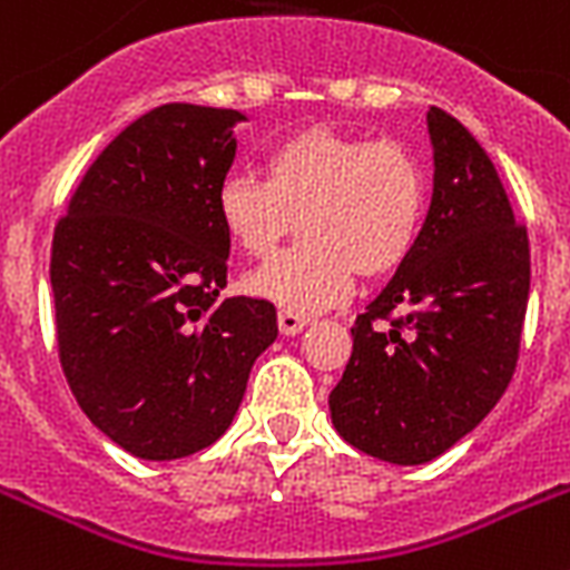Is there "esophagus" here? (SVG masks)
Segmentation results:
<instances>
[{"instance_id": "34e87169", "label": "esophagus", "mask_w": 570, "mask_h": 570, "mask_svg": "<svg viewBox=\"0 0 570 570\" xmlns=\"http://www.w3.org/2000/svg\"><path fill=\"white\" fill-rule=\"evenodd\" d=\"M309 316H304V313H293V309H281L277 313V331L284 333V336H295V333H301L304 327H307Z\"/></svg>"}]
</instances>
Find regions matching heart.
<instances>
[{
	"label": "heart",
	"instance_id": "obj_1",
	"mask_svg": "<svg viewBox=\"0 0 570 570\" xmlns=\"http://www.w3.org/2000/svg\"><path fill=\"white\" fill-rule=\"evenodd\" d=\"M263 173H230L216 189V216L230 243L269 257L298 222L307 237L245 275L254 298L313 313L345 298L357 272L390 275L415 248L428 178L401 142L307 125L272 146Z\"/></svg>",
	"mask_w": 570,
	"mask_h": 570
}]
</instances>
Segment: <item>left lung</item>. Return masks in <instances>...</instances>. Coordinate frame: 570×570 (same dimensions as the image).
I'll list each match as a JSON object with an SVG mask.
<instances>
[{"label": "left lung", "mask_w": 570, "mask_h": 570, "mask_svg": "<svg viewBox=\"0 0 570 570\" xmlns=\"http://www.w3.org/2000/svg\"><path fill=\"white\" fill-rule=\"evenodd\" d=\"M428 134L424 228L351 327L354 351L327 397L336 433L392 465L436 460L492 413L515 372L530 295L527 228L483 146L439 108Z\"/></svg>", "instance_id": "obj_1"}]
</instances>
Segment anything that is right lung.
Wrapping results in <instances>:
<instances>
[{"label":"right lung","mask_w":570,"mask_h":570,"mask_svg":"<svg viewBox=\"0 0 570 570\" xmlns=\"http://www.w3.org/2000/svg\"><path fill=\"white\" fill-rule=\"evenodd\" d=\"M245 114L160 105L96 157L58 222L52 295L78 406L122 451L166 462L230 428L269 301L219 298L230 239L216 216Z\"/></svg>","instance_id":"add662e5"}]
</instances>
